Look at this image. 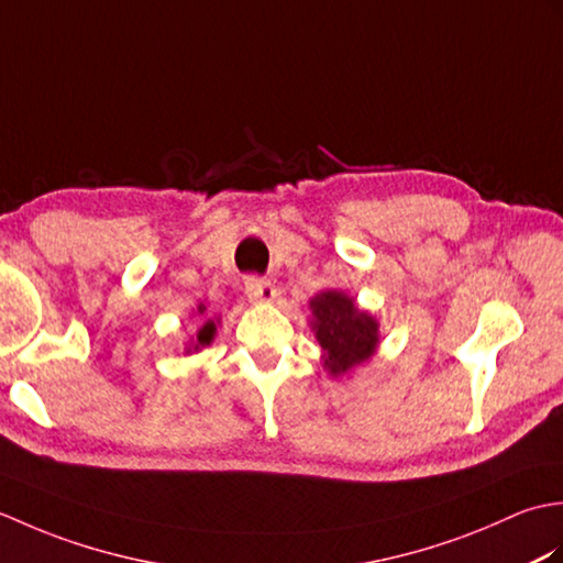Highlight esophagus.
<instances>
[{
  "label": "esophagus",
  "mask_w": 563,
  "mask_h": 563,
  "mask_svg": "<svg viewBox=\"0 0 563 563\" xmlns=\"http://www.w3.org/2000/svg\"><path fill=\"white\" fill-rule=\"evenodd\" d=\"M244 292L254 302H273L275 295H278L275 285L268 278H261V275H249L244 280Z\"/></svg>",
  "instance_id": "1"
}]
</instances>
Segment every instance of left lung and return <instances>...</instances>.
Wrapping results in <instances>:
<instances>
[{
  "instance_id": "8db88e82",
  "label": "left lung",
  "mask_w": 563,
  "mask_h": 563,
  "mask_svg": "<svg viewBox=\"0 0 563 563\" xmlns=\"http://www.w3.org/2000/svg\"><path fill=\"white\" fill-rule=\"evenodd\" d=\"M317 341L324 349L331 375H343L373 355L377 345V321L361 312L349 295L327 290L312 302Z\"/></svg>"
}]
</instances>
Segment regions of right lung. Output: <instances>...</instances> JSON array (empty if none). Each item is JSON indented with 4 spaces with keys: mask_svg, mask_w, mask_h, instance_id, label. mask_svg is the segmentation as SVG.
<instances>
[{
    "mask_svg": "<svg viewBox=\"0 0 563 563\" xmlns=\"http://www.w3.org/2000/svg\"><path fill=\"white\" fill-rule=\"evenodd\" d=\"M198 312H206V307H198ZM212 336H214V321L212 319H208L206 321V327H202L200 331H198V343H196V349L198 345H208L210 341H212Z\"/></svg>",
    "mask_w": 563,
    "mask_h": 563,
    "instance_id": "add662e5",
    "label": "right lung"
}]
</instances>
